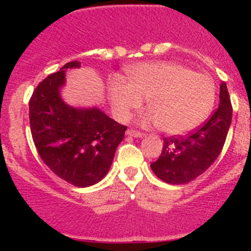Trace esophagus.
Here are the masks:
<instances>
[{
    "label": "esophagus",
    "instance_id": "34e87169",
    "mask_svg": "<svg viewBox=\"0 0 251 251\" xmlns=\"http://www.w3.org/2000/svg\"><path fill=\"white\" fill-rule=\"evenodd\" d=\"M126 135L131 136V137H135V138L144 137V133H141V132H138V131H135V130H127L126 131Z\"/></svg>",
    "mask_w": 251,
    "mask_h": 251
}]
</instances>
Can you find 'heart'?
I'll list each match as a JSON object with an SVG mask.
<instances>
[{
	"instance_id": "heart-1",
	"label": "heart",
	"mask_w": 251,
	"mask_h": 251,
	"mask_svg": "<svg viewBox=\"0 0 251 251\" xmlns=\"http://www.w3.org/2000/svg\"><path fill=\"white\" fill-rule=\"evenodd\" d=\"M128 81H109V98L116 116L125 120L147 100V123L163 132L179 136L196 130L214 108L216 85L206 74L177 63H143L127 70Z\"/></svg>"
}]
</instances>
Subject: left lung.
Segmentation results:
<instances>
[{
  "mask_svg": "<svg viewBox=\"0 0 251 251\" xmlns=\"http://www.w3.org/2000/svg\"><path fill=\"white\" fill-rule=\"evenodd\" d=\"M232 121V105L226 83L220 86V104L211 118L201 128L187 137L164 140L163 151L153 173L170 184L193 181L212 165L224 148Z\"/></svg>",
  "mask_w": 251,
  "mask_h": 251,
  "instance_id": "obj_1",
  "label": "left lung"
}]
</instances>
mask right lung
<instances>
[{
    "label": "right lung",
    "instance_id": "add662e5",
    "mask_svg": "<svg viewBox=\"0 0 251 251\" xmlns=\"http://www.w3.org/2000/svg\"><path fill=\"white\" fill-rule=\"evenodd\" d=\"M78 68L77 60L67 63L35 88L29 102L30 128L50 171L74 186L90 187L109 171L126 126L98 107H75L63 100L67 70Z\"/></svg>",
    "mask_w": 251,
    "mask_h": 251
}]
</instances>
